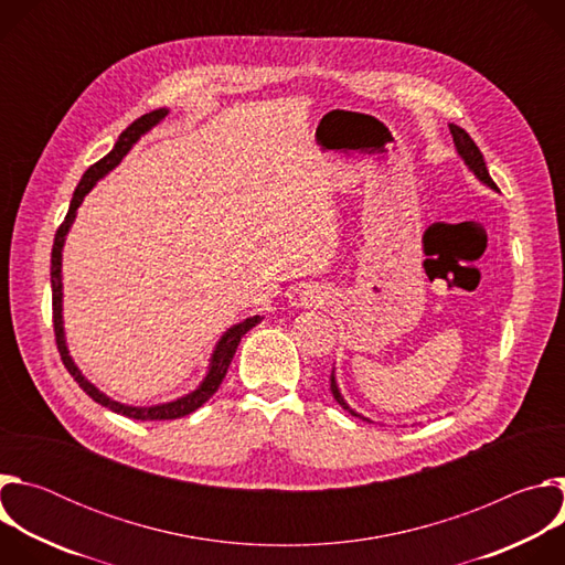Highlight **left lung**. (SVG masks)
Instances as JSON below:
<instances>
[{
	"label": "left lung",
	"instance_id": "left-lung-1",
	"mask_svg": "<svg viewBox=\"0 0 565 565\" xmlns=\"http://www.w3.org/2000/svg\"><path fill=\"white\" fill-rule=\"evenodd\" d=\"M449 131H451V136H454V145H456V151H458V156L462 158V163L467 166V170L482 183V185H488L490 190H494V192H499V188H497V183L492 181V177H490V172H488V166H486V158H482V153H480V149L476 147V142L469 138V134L465 131V129H460L458 125H449ZM331 393H333V397L338 399V405L342 407V409H347L351 416H355V418H362V420H366V423H371L369 418H364L362 414H358L355 409H351L349 407V402L344 399V395L340 393V386H338V380H335V369H333V373H331Z\"/></svg>",
	"mask_w": 565,
	"mask_h": 565
}]
</instances>
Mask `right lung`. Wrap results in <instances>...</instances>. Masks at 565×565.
<instances>
[{
    "mask_svg": "<svg viewBox=\"0 0 565 565\" xmlns=\"http://www.w3.org/2000/svg\"><path fill=\"white\" fill-rule=\"evenodd\" d=\"M170 114V109L160 107V109H153L145 116H140L138 120H134L116 140L114 149L100 158L96 166H92L83 181L77 183L75 192H73V199H71V205H68V212L64 216V223L57 227L55 232V241H53V253H51V290H53V329H55V342H57V351H60V358L66 366V371L73 375V380L79 384V388H83L92 399H96L98 405L107 407L109 412L114 414H120V416H127V418H134V420H174V418H183V416H190L192 412H196L199 407H203L205 402L216 393V388L221 386L225 373H227V366L236 353V347L241 342V338H244L253 327H257L259 321L264 319L262 315H253V317H246L244 321H238V324L230 327L221 340L216 342L212 355H210V364H207V371H205V377L199 382V386L177 399H170V402H160V405H151V407H134V405H125V402H118L114 397H109L107 393H103L96 384H92L83 371L77 369V364L73 362L71 353H68V347H66V338H64V319H62V250H64V241H66V234L75 221V214H77V207L83 205L85 196L94 190V185L107 177L114 168L120 166V160L129 153V149L140 140V136H145L147 131H151L160 120H166V116Z\"/></svg>",
    "mask_w": 565,
    "mask_h": 565,
    "instance_id": "add662e5",
    "label": "right lung"
}]
</instances>
